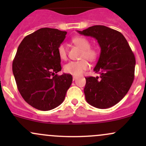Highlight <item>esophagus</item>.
<instances>
[{"label": "esophagus", "mask_w": 146, "mask_h": 146, "mask_svg": "<svg viewBox=\"0 0 146 146\" xmlns=\"http://www.w3.org/2000/svg\"><path fill=\"white\" fill-rule=\"evenodd\" d=\"M78 78V77H77V76H73V81H74V80H77V79Z\"/></svg>", "instance_id": "1"}]
</instances>
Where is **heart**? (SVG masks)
<instances>
[{
  "instance_id": "heart-1",
  "label": "heart",
  "mask_w": 146,
  "mask_h": 146,
  "mask_svg": "<svg viewBox=\"0 0 146 146\" xmlns=\"http://www.w3.org/2000/svg\"><path fill=\"white\" fill-rule=\"evenodd\" d=\"M72 42L82 49L81 58H86L89 61H95L98 58L99 51L98 48L90 46V42L84 37L78 36L72 39ZM58 53L60 58L62 60L67 58V49L65 44H61L58 47ZM89 67V64L86 59L78 61H71L64 65V70L66 73L79 76Z\"/></svg>"
}]
</instances>
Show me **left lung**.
Here are the masks:
<instances>
[{"instance_id":"8db88e82","label":"left lung","mask_w":146,"mask_h":146,"mask_svg":"<svg viewBox=\"0 0 146 146\" xmlns=\"http://www.w3.org/2000/svg\"><path fill=\"white\" fill-rule=\"evenodd\" d=\"M78 32L95 38L101 48L94 71L100 77H86L85 98L90 105L104 109L124 98L135 78V55L123 34L104 25H95Z\"/></svg>"}]
</instances>
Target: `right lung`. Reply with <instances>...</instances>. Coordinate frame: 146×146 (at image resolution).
<instances>
[{
    "label": "right lung",
    "mask_w": 146,
    "mask_h": 146,
    "mask_svg": "<svg viewBox=\"0 0 146 146\" xmlns=\"http://www.w3.org/2000/svg\"><path fill=\"white\" fill-rule=\"evenodd\" d=\"M66 31L41 28L27 36L18 46L12 64L18 89L25 101L40 110H50L62 103L73 78L61 71L58 47Z\"/></svg>",
    "instance_id": "obj_1"
}]
</instances>
